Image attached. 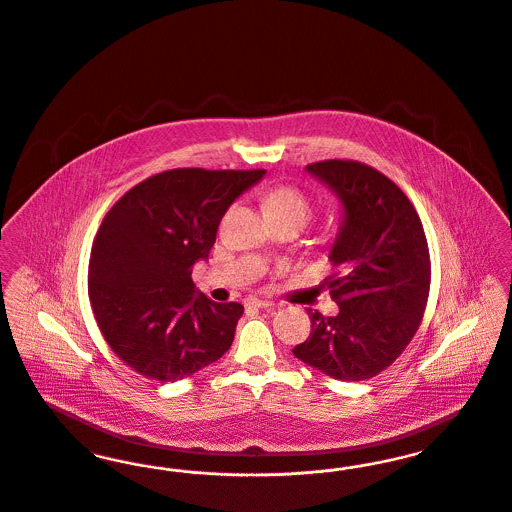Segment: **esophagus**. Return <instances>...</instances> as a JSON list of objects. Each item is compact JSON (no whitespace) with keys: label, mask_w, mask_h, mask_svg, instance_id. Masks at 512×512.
<instances>
[{"label":"esophagus","mask_w":512,"mask_h":512,"mask_svg":"<svg viewBox=\"0 0 512 512\" xmlns=\"http://www.w3.org/2000/svg\"><path fill=\"white\" fill-rule=\"evenodd\" d=\"M244 304H246L248 308H271V306H273V302L264 300V298H248Z\"/></svg>","instance_id":"obj_1"}]
</instances>
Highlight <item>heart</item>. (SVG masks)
<instances>
[{
	"label": "heart",
	"instance_id": "1",
	"mask_svg": "<svg viewBox=\"0 0 512 512\" xmlns=\"http://www.w3.org/2000/svg\"><path fill=\"white\" fill-rule=\"evenodd\" d=\"M262 204L269 219H295L304 225L312 214L310 200L291 185H277L266 190Z\"/></svg>",
	"mask_w": 512,
	"mask_h": 512
}]
</instances>
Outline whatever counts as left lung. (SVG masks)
Segmentation results:
<instances>
[{
  "label": "left lung",
  "mask_w": 512,
  "mask_h": 512,
  "mask_svg": "<svg viewBox=\"0 0 512 512\" xmlns=\"http://www.w3.org/2000/svg\"><path fill=\"white\" fill-rule=\"evenodd\" d=\"M306 171L343 204L331 246L335 273L323 279L339 314H310L298 360L343 381H362L391 366L418 331L430 295V250L412 202L366 163L325 160Z\"/></svg>",
  "instance_id": "8db88e82"
}]
</instances>
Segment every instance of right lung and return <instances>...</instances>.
<instances>
[{
	"label": "right lung",
	"instance_id": "right-lung-1",
	"mask_svg": "<svg viewBox=\"0 0 512 512\" xmlns=\"http://www.w3.org/2000/svg\"><path fill=\"white\" fill-rule=\"evenodd\" d=\"M266 169H169L125 192L92 244L88 296L111 350L140 376L177 381L219 360L244 308L202 293L190 268L206 260L227 208Z\"/></svg>",
	"mask_w": 512,
	"mask_h": 512
}]
</instances>
